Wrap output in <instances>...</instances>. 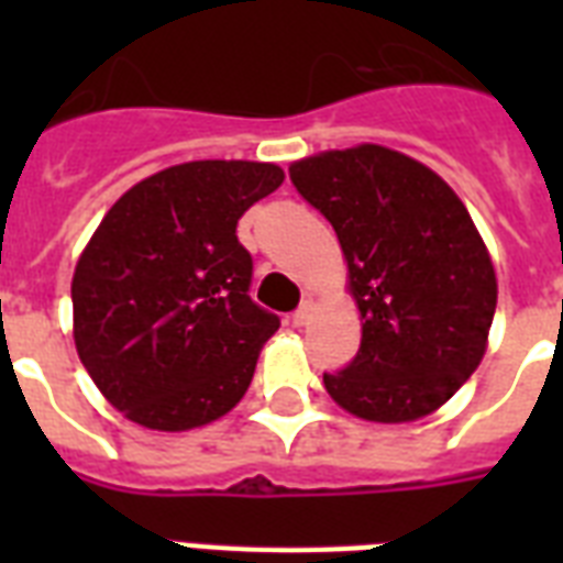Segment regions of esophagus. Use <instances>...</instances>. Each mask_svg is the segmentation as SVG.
Returning <instances> with one entry per match:
<instances>
[{
	"label": "esophagus",
	"instance_id": "obj_1",
	"mask_svg": "<svg viewBox=\"0 0 563 563\" xmlns=\"http://www.w3.org/2000/svg\"><path fill=\"white\" fill-rule=\"evenodd\" d=\"M312 312H316V303L312 300H303V307L291 316V324L295 327H307L309 324V318H312Z\"/></svg>",
	"mask_w": 563,
	"mask_h": 563
}]
</instances>
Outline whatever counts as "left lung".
<instances>
[{
  "instance_id": "1",
  "label": "left lung",
  "mask_w": 563,
  "mask_h": 563,
  "mask_svg": "<svg viewBox=\"0 0 563 563\" xmlns=\"http://www.w3.org/2000/svg\"><path fill=\"white\" fill-rule=\"evenodd\" d=\"M291 184L333 224L362 342L324 374L344 411L409 423L438 411L488 351L497 272L462 198L441 175L385 145L312 154Z\"/></svg>"
}]
</instances>
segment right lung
I'll return each instance as SVG.
<instances>
[{"label": "right lung", "instance_id": "1", "mask_svg": "<svg viewBox=\"0 0 563 563\" xmlns=\"http://www.w3.org/2000/svg\"><path fill=\"white\" fill-rule=\"evenodd\" d=\"M254 161H189L119 198L78 256L73 339L104 400L157 432L224 418L277 316L247 298L242 212L283 184Z\"/></svg>", "mask_w": 563, "mask_h": 563}]
</instances>
